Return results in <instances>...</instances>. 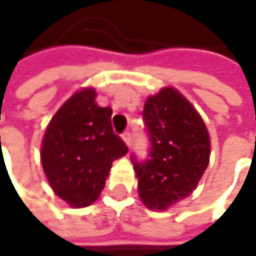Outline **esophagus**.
Here are the masks:
<instances>
[{
	"mask_svg": "<svg viewBox=\"0 0 256 256\" xmlns=\"http://www.w3.org/2000/svg\"><path fill=\"white\" fill-rule=\"evenodd\" d=\"M121 138H122V141L126 142L127 147H132V135H130V132H124Z\"/></svg>",
	"mask_w": 256,
	"mask_h": 256,
	"instance_id": "1",
	"label": "esophagus"
}]
</instances>
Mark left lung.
<instances>
[{"instance_id":"left-lung-1","label":"left lung","mask_w":256,"mask_h":256,"mask_svg":"<svg viewBox=\"0 0 256 256\" xmlns=\"http://www.w3.org/2000/svg\"><path fill=\"white\" fill-rule=\"evenodd\" d=\"M148 159L132 156L138 192L150 210H166L198 186L210 159L208 130L190 102L176 88L165 86L146 102Z\"/></svg>"}]
</instances>
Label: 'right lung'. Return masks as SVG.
I'll return each mask as SVG.
<instances>
[{"label":"right lung","instance_id":"obj_1","mask_svg":"<svg viewBox=\"0 0 256 256\" xmlns=\"http://www.w3.org/2000/svg\"><path fill=\"white\" fill-rule=\"evenodd\" d=\"M96 90L74 92L52 116L42 141V165L54 192L68 206L92 204L112 162L129 148L114 134L110 108L96 103Z\"/></svg>","mask_w":256,"mask_h":256}]
</instances>
